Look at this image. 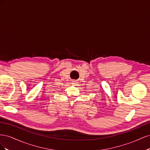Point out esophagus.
<instances>
[{
	"instance_id": "34e87169",
	"label": "esophagus",
	"mask_w": 150,
	"mask_h": 150,
	"mask_svg": "<svg viewBox=\"0 0 150 150\" xmlns=\"http://www.w3.org/2000/svg\"><path fill=\"white\" fill-rule=\"evenodd\" d=\"M72 84H76V81H72Z\"/></svg>"
}]
</instances>
